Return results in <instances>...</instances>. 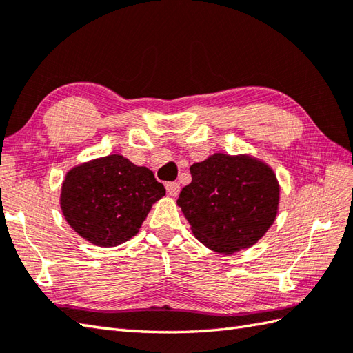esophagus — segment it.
<instances>
[{
    "mask_svg": "<svg viewBox=\"0 0 353 353\" xmlns=\"http://www.w3.org/2000/svg\"><path fill=\"white\" fill-rule=\"evenodd\" d=\"M165 188H167L168 196H172V197L179 196V192H181V185H179V182H168L165 185Z\"/></svg>",
    "mask_w": 353,
    "mask_h": 353,
    "instance_id": "obj_1",
    "label": "esophagus"
}]
</instances>
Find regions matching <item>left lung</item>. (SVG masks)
<instances>
[{
  "instance_id": "obj_1",
  "label": "left lung",
  "mask_w": 353,
  "mask_h": 353,
  "mask_svg": "<svg viewBox=\"0 0 353 353\" xmlns=\"http://www.w3.org/2000/svg\"><path fill=\"white\" fill-rule=\"evenodd\" d=\"M190 171L192 181L182 188L177 205L209 249L224 254L247 249L273 224L279 185L267 165L249 156L216 153Z\"/></svg>"
}]
</instances>
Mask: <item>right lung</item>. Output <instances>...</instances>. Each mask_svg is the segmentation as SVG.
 <instances>
[{
  "instance_id": "add662e5",
  "label": "right lung",
  "mask_w": 353,
  "mask_h": 353,
  "mask_svg": "<svg viewBox=\"0 0 353 353\" xmlns=\"http://www.w3.org/2000/svg\"><path fill=\"white\" fill-rule=\"evenodd\" d=\"M165 188L152 171L110 154L72 168L62 185L61 206L70 226L95 245L123 244L138 234Z\"/></svg>"
}]
</instances>
